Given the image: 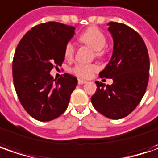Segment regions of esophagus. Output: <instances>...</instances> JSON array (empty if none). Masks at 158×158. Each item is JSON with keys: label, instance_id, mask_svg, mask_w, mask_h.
Listing matches in <instances>:
<instances>
[{"label": "esophagus", "instance_id": "34e87169", "mask_svg": "<svg viewBox=\"0 0 158 158\" xmlns=\"http://www.w3.org/2000/svg\"><path fill=\"white\" fill-rule=\"evenodd\" d=\"M85 83H86L85 80H83V79H78V84L79 85H83Z\"/></svg>", "mask_w": 158, "mask_h": 158}]
</instances>
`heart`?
<instances>
[{"mask_svg":"<svg viewBox=\"0 0 158 158\" xmlns=\"http://www.w3.org/2000/svg\"><path fill=\"white\" fill-rule=\"evenodd\" d=\"M79 41L83 43L86 46L94 50L96 57L101 58L105 56L106 51L104 47L106 44V37L104 33L97 27L92 26L85 30L79 36ZM75 54V46L73 43H67L64 47V55L65 59L71 60ZM98 70V66L95 64H81L79 63L72 68V73L81 79H87L91 75Z\"/></svg>","mask_w":158,"mask_h":158,"instance_id":"heart-1","label":"heart"}]
</instances>
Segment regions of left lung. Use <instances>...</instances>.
Returning a JSON list of instances; mask_svg holds the SVG:
<instances>
[{
  "label": "left lung",
  "instance_id": "obj_1",
  "mask_svg": "<svg viewBox=\"0 0 158 158\" xmlns=\"http://www.w3.org/2000/svg\"><path fill=\"white\" fill-rule=\"evenodd\" d=\"M108 24L114 52L100 77L114 82L105 85L96 81L97 89L91 101L101 114L117 120L128 115L143 99L149 81L150 58L145 43L135 30L121 23Z\"/></svg>",
  "mask_w": 158,
  "mask_h": 158
}]
</instances>
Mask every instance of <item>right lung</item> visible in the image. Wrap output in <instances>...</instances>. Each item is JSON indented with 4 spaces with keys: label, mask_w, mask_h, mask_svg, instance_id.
I'll return each mask as SVG.
<instances>
[{
    "label": "right lung",
    "mask_w": 158,
    "mask_h": 158,
    "mask_svg": "<svg viewBox=\"0 0 158 158\" xmlns=\"http://www.w3.org/2000/svg\"><path fill=\"white\" fill-rule=\"evenodd\" d=\"M74 27L57 22L35 25L25 34L15 52L12 71L16 94L30 116L49 122L66 110L77 79L64 73L57 80L50 72L64 59L65 44Z\"/></svg>",
    "instance_id": "right-lung-1"
}]
</instances>
